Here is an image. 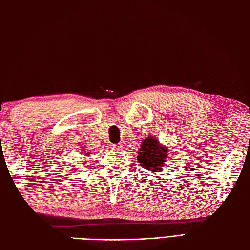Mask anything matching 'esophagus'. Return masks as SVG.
<instances>
[{
    "mask_svg": "<svg viewBox=\"0 0 250 250\" xmlns=\"http://www.w3.org/2000/svg\"><path fill=\"white\" fill-rule=\"evenodd\" d=\"M111 149L115 151H119L122 149V145L121 144H117V145H111Z\"/></svg>",
    "mask_w": 250,
    "mask_h": 250,
    "instance_id": "1",
    "label": "esophagus"
}]
</instances>
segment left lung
I'll list each match as a JSON object with an SVG mask.
<instances>
[{"mask_svg": "<svg viewBox=\"0 0 250 250\" xmlns=\"http://www.w3.org/2000/svg\"><path fill=\"white\" fill-rule=\"evenodd\" d=\"M168 155V148L162 145L156 137L147 136L142 142L137 152V161L147 171L159 172L163 168Z\"/></svg>", "mask_w": 250, "mask_h": 250, "instance_id": "left-lung-1", "label": "left lung"}]
</instances>
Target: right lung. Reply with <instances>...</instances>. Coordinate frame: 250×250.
Segmentation results:
<instances>
[{
    "mask_svg": "<svg viewBox=\"0 0 250 250\" xmlns=\"http://www.w3.org/2000/svg\"><path fill=\"white\" fill-rule=\"evenodd\" d=\"M82 148H83V147H82ZM83 152H86V151H83ZM86 155L87 156H91V152H86Z\"/></svg>",
    "mask_w": 250,
    "mask_h": 250,
    "instance_id": "1",
    "label": "right lung"
}]
</instances>
